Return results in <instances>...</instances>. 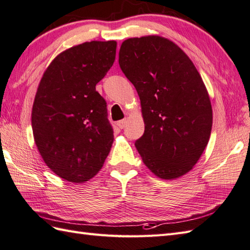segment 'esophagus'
I'll return each instance as SVG.
<instances>
[{"label": "esophagus", "instance_id": "obj_1", "mask_svg": "<svg viewBox=\"0 0 250 250\" xmlns=\"http://www.w3.org/2000/svg\"><path fill=\"white\" fill-rule=\"evenodd\" d=\"M125 125H126V120L125 119H122V120L117 122V125H118L120 129H124L125 126Z\"/></svg>", "mask_w": 250, "mask_h": 250}]
</instances>
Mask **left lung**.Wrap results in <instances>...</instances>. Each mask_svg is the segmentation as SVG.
Returning a JSON list of instances; mask_svg holds the SVG:
<instances>
[{
    "instance_id": "1",
    "label": "left lung",
    "mask_w": 250,
    "mask_h": 250,
    "mask_svg": "<svg viewBox=\"0 0 250 250\" xmlns=\"http://www.w3.org/2000/svg\"><path fill=\"white\" fill-rule=\"evenodd\" d=\"M119 65L139 94L145 131L135 142L143 162L162 179L188 173L208 143L213 109L189 57L164 37L125 40Z\"/></svg>"
}]
</instances>
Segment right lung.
Returning <instances> with one entry per match:
<instances>
[{"instance_id":"add662e5","label":"right lung","mask_w":250,"mask_h":250,"mask_svg":"<svg viewBox=\"0 0 250 250\" xmlns=\"http://www.w3.org/2000/svg\"><path fill=\"white\" fill-rule=\"evenodd\" d=\"M117 43L86 42L57 56L37 88L32 129L52 172L84 183L102 168L114 142L106 101L95 90L113 66Z\"/></svg>"}]
</instances>
